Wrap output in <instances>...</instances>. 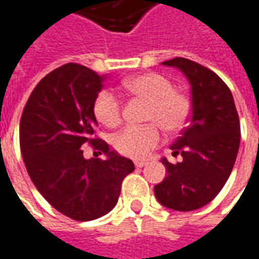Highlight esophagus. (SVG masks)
I'll return each instance as SVG.
<instances>
[{
	"instance_id": "esophagus-1",
	"label": "esophagus",
	"mask_w": 259,
	"mask_h": 259,
	"mask_svg": "<svg viewBox=\"0 0 259 259\" xmlns=\"http://www.w3.org/2000/svg\"><path fill=\"white\" fill-rule=\"evenodd\" d=\"M134 164H135V167H137V168H142V167H145V165H148V161H145V160H135Z\"/></svg>"
}]
</instances>
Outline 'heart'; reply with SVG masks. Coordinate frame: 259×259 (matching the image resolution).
Masks as SVG:
<instances>
[{
  "mask_svg": "<svg viewBox=\"0 0 259 259\" xmlns=\"http://www.w3.org/2000/svg\"><path fill=\"white\" fill-rule=\"evenodd\" d=\"M124 88L150 103L146 120L157 122L167 132H178L185 127L189 117L188 98L174 91L172 84L157 73L137 75L124 82ZM96 120L109 128L121 121V102L109 90H103L94 103ZM161 131L156 124L128 125L113 138V146L122 156L143 158L161 142Z\"/></svg>",
  "mask_w": 259,
  "mask_h": 259,
  "instance_id": "obj_1",
  "label": "heart"
}]
</instances>
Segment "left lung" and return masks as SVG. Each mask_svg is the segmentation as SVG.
<instances>
[{
  "mask_svg": "<svg viewBox=\"0 0 259 259\" xmlns=\"http://www.w3.org/2000/svg\"><path fill=\"white\" fill-rule=\"evenodd\" d=\"M181 70L192 91L189 125L171 145L182 161L165 157L167 177L154 186L160 204L175 211H193L208 204L224 188L240 145V122L232 92L214 71L185 58L163 62Z\"/></svg>",
  "mask_w": 259,
  "mask_h": 259,
  "instance_id": "8db88e82",
  "label": "left lung"
}]
</instances>
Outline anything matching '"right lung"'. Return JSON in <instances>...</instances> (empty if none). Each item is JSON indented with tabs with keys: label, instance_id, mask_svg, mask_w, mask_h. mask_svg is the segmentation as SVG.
<instances>
[{
	"label": "right lung",
	"instance_id": "right-lung-1",
	"mask_svg": "<svg viewBox=\"0 0 259 259\" xmlns=\"http://www.w3.org/2000/svg\"><path fill=\"white\" fill-rule=\"evenodd\" d=\"M105 80L85 66H60L37 84L20 118V150L34 186L75 221L96 220L114 208L122 179L135 169L94 135V103ZM87 143L107 160L84 158Z\"/></svg>",
	"mask_w": 259,
	"mask_h": 259
}]
</instances>
